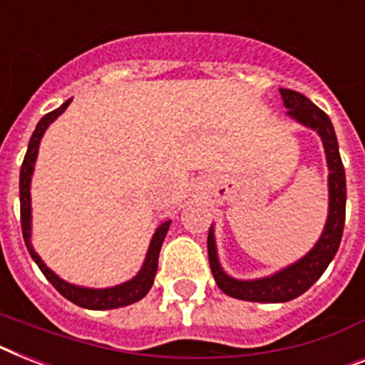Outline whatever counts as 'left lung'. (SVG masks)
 I'll return each instance as SVG.
<instances>
[{
    "mask_svg": "<svg viewBox=\"0 0 365 365\" xmlns=\"http://www.w3.org/2000/svg\"><path fill=\"white\" fill-rule=\"evenodd\" d=\"M279 93L283 105L289 108L287 114L302 125L319 133L322 146H324V153H327L328 170H330V174H328V198L330 200H328V219L321 238L315 244V247L306 257L296 260L294 264L287 266V268L279 269L268 277L242 281L225 274L217 259L213 227H210L208 232L210 268H212L213 279H215L219 289L223 290L225 294L238 298V300L262 302V304H279V302L294 300L300 294H304L324 274V269L336 257L339 244H341L343 227H345V168H343L336 131H334L330 118L298 91L281 88Z\"/></svg>",
    "mask_w": 365,
    "mask_h": 365,
    "instance_id": "obj_1",
    "label": "left lung"
}]
</instances>
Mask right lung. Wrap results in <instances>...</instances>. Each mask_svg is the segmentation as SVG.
Wrapping results in <instances>:
<instances>
[{
    "instance_id": "right-lung-1",
    "label": "right lung",
    "mask_w": 365,
    "mask_h": 365,
    "mask_svg": "<svg viewBox=\"0 0 365 365\" xmlns=\"http://www.w3.org/2000/svg\"><path fill=\"white\" fill-rule=\"evenodd\" d=\"M69 105L71 99L65 101L63 105L59 106V108H56V110L43 115L41 121L37 123V127H35L34 135L29 138L28 152H26L22 168H20V221H22L24 242H26V247H28L31 259L37 262V266L41 268L44 277L54 285V289L58 290L59 294L65 296L67 300L76 304V306L86 307V309H115V307H123L129 306V304H135V302L142 300V298L150 292V289H152L153 285V277H155L157 272L159 251H161L163 240H165V236H167L168 232L170 221H165V223H161L157 227L152 242H150V247H148L146 260H144L140 272H138L133 279L125 281V283H121V285L108 287V289H88V287L73 285V283H67V281H63L61 277H58L48 266L44 264L43 260H41V257L35 253L34 245H31V197H29V185H31V174H34L35 159H37L41 138H43L44 131L48 129L50 123H52L61 112H65V108Z\"/></svg>"
}]
</instances>
